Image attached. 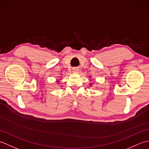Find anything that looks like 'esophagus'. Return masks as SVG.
<instances>
[{"mask_svg":"<svg viewBox=\"0 0 149 149\" xmlns=\"http://www.w3.org/2000/svg\"><path fill=\"white\" fill-rule=\"evenodd\" d=\"M72 72L74 73H78L79 72V69L76 68H74L72 69Z\"/></svg>","mask_w":149,"mask_h":149,"instance_id":"34e87169","label":"esophagus"}]
</instances>
